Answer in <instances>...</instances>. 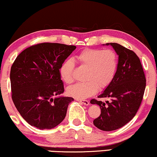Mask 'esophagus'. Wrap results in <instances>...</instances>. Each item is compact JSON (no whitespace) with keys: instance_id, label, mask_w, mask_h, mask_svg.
<instances>
[{"instance_id":"esophagus-1","label":"esophagus","mask_w":157,"mask_h":157,"mask_svg":"<svg viewBox=\"0 0 157 157\" xmlns=\"http://www.w3.org/2000/svg\"><path fill=\"white\" fill-rule=\"evenodd\" d=\"M77 101L82 103V104H83L84 105H86V106H88V105H89V104H90L88 100H77Z\"/></svg>"}]
</instances>
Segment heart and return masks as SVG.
<instances>
[{"instance_id":"heart-1","label":"heart","mask_w":157,"mask_h":157,"mask_svg":"<svg viewBox=\"0 0 157 157\" xmlns=\"http://www.w3.org/2000/svg\"><path fill=\"white\" fill-rule=\"evenodd\" d=\"M78 62L88 67L85 80L77 83L67 89L69 96L79 100H83L94 95L99 88H106L116 75L118 67V56L111 49L86 48L76 56ZM74 64L72 60L65 61L60 67L59 73L61 80L67 84H71L73 78Z\"/></svg>"}]
</instances>
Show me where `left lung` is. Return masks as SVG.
Here are the masks:
<instances>
[{
	"label": "left lung",
	"instance_id": "left-lung-1",
	"mask_svg": "<svg viewBox=\"0 0 157 157\" xmlns=\"http://www.w3.org/2000/svg\"><path fill=\"white\" fill-rule=\"evenodd\" d=\"M112 45L118 55V67L114 80L98 98H110L103 102L92 99L90 104L101 108V114L93 120L94 125L104 131L122 128L136 114L146 88V77L140 61L136 53L118 43Z\"/></svg>",
	"mask_w": 157,
	"mask_h": 157
}]
</instances>
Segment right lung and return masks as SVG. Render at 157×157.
<instances>
[{"label": "right lung", "mask_w": 157, "mask_h": 157, "mask_svg": "<svg viewBox=\"0 0 157 157\" xmlns=\"http://www.w3.org/2000/svg\"><path fill=\"white\" fill-rule=\"evenodd\" d=\"M75 48V45L61 43H39L24 50L13 63L11 97L18 112L30 125L40 130L52 129L66 117L74 98L58 96L64 91L59 69Z\"/></svg>", "instance_id": "obj_1"}]
</instances>
